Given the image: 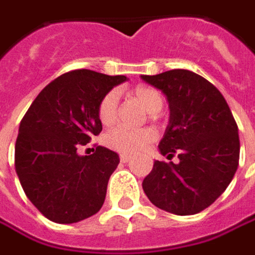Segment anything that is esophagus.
<instances>
[{"instance_id":"esophagus-1","label":"esophagus","mask_w":255,"mask_h":255,"mask_svg":"<svg viewBox=\"0 0 255 255\" xmlns=\"http://www.w3.org/2000/svg\"><path fill=\"white\" fill-rule=\"evenodd\" d=\"M120 160L123 163H127V162H129V156H127V155H120Z\"/></svg>"}]
</instances>
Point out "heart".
Instances as JSON below:
<instances>
[{"instance_id":"1","label":"heart","mask_w":255,"mask_h":255,"mask_svg":"<svg viewBox=\"0 0 255 255\" xmlns=\"http://www.w3.org/2000/svg\"><path fill=\"white\" fill-rule=\"evenodd\" d=\"M129 96L136 100L139 105L155 117L157 112L163 107L162 93L150 86L139 85L129 91ZM119 112V95L117 92H109L102 98L98 106V119L103 127H112L117 120ZM156 139V132L152 128H139L128 129L124 127H117L112 129L106 136V143L112 149L120 152L121 155H136L141 153Z\"/></svg>"}]
</instances>
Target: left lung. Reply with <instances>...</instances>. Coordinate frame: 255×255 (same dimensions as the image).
Segmentation results:
<instances>
[{
    "label": "left lung",
    "mask_w": 255,
    "mask_h": 255,
    "mask_svg": "<svg viewBox=\"0 0 255 255\" xmlns=\"http://www.w3.org/2000/svg\"><path fill=\"white\" fill-rule=\"evenodd\" d=\"M142 79L163 92L170 121L160 153L180 163L155 160L142 188L155 207L194 215L218 200L235 176L240 157L237 124L222 93L188 69H171Z\"/></svg>",
    "instance_id": "left-lung-1"
}]
</instances>
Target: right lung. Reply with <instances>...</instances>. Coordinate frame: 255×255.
Instances as JSON below:
<instances>
[{
	"label": "right lung",
	"instance_id": "add662e5",
	"mask_svg": "<svg viewBox=\"0 0 255 255\" xmlns=\"http://www.w3.org/2000/svg\"><path fill=\"white\" fill-rule=\"evenodd\" d=\"M126 79L91 69L65 72L37 95L20 121L16 174L26 197L50 221L79 222L103 205L119 155L100 145L88 156L78 152L102 132V98Z\"/></svg>",
	"mask_w": 255,
	"mask_h": 255
}]
</instances>
